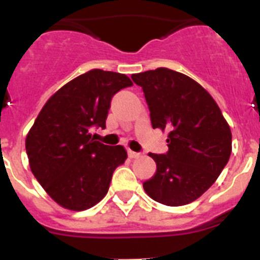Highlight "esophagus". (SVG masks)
I'll return each mask as SVG.
<instances>
[{"mask_svg": "<svg viewBox=\"0 0 260 260\" xmlns=\"http://www.w3.org/2000/svg\"><path fill=\"white\" fill-rule=\"evenodd\" d=\"M139 155H141V153L139 152H134V151H128V157L130 158H135V157H139Z\"/></svg>", "mask_w": 260, "mask_h": 260, "instance_id": "1", "label": "esophagus"}]
</instances>
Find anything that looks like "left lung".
I'll use <instances>...</instances> for the list:
<instances>
[{"instance_id": "1", "label": "left lung", "mask_w": 260, "mask_h": 260, "mask_svg": "<svg viewBox=\"0 0 260 260\" xmlns=\"http://www.w3.org/2000/svg\"><path fill=\"white\" fill-rule=\"evenodd\" d=\"M143 89L152 127L168 132L167 153H148L156 173L146 192L165 206L198 199L228 164L232 133L212 96L194 79L158 68L132 75Z\"/></svg>"}]
</instances>
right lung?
Segmentation results:
<instances>
[{"instance_id":"add662e5","label":"right lung","mask_w":260,"mask_h":260,"mask_svg":"<svg viewBox=\"0 0 260 260\" xmlns=\"http://www.w3.org/2000/svg\"><path fill=\"white\" fill-rule=\"evenodd\" d=\"M133 86L125 74L100 69L82 74L57 91L43 107L26 138L29 167L43 189L59 206L84 211L107 195L116 168L127 152L91 138L105 127L112 98Z\"/></svg>"}]
</instances>
